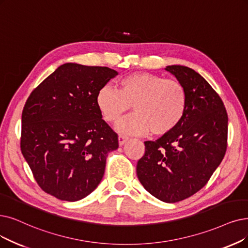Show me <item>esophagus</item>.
I'll return each instance as SVG.
<instances>
[{"mask_svg":"<svg viewBox=\"0 0 248 248\" xmlns=\"http://www.w3.org/2000/svg\"><path fill=\"white\" fill-rule=\"evenodd\" d=\"M118 140H119V145H123L128 140V137H126L124 135H119Z\"/></svg>","mask_w":248,"mask_h":248,"instance_id":"obj_1","label":"esophagus"}]
</instances>
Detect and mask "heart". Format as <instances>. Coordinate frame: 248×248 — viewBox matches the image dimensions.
Returning a JSON list of instances; mask_svg holds the SVG:
<instances>
[{"label":"heart","instance_id":"obj_1","mask_svg":"<svg viewBox=\"0 0 248 248\" xmlns=\"http://www.w3.org/2000/svg\"><path fill=\"white\" fill-rule=\"evenodd\" d=\"M95 105L108 123L118 121L133 106L134 114L116 126L120 133L155 136L172 132L180 124L187 108L183 85L173 79L150 72H136L122 77L118 90L104 86L97 92Z\"/></svg>","mask_w":248,"mask_h":248}]
</instances>
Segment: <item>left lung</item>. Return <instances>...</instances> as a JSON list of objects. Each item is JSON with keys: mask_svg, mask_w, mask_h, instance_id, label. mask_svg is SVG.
<instances>
[{"mask_svg": "<svg viewBox=\"0 0 248 248\" xmlns=\"http://www.w3.org/2000/svg\"><path fill=\"white\" fill-rule=\"evenodd\" d=\"M185 88L187 108L180 124L155 141H144L136 173L145 190L164 202L190 197L206 184L227 148L228 116L220 96L200 74L167 66Z\"/></svg>", "mask_w": 248, "mask_h": 248, "instance_id": "obj_1", "label": "left lung"}]
</instances>
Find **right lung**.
Segmentation results:
<instances>
[{
	"instance_id": "add662e5",
	"label": "right lung",
	"mask_w": 248,
	"mask_h": 248,
	"mask_svg": "<svg viewBox=\"0 0 248 248\" xmlns=\"http://www.w3.org/2000/svg\"><path fill=\"white\" fill-rule=\"evenodd\" d=\"M117 75L108 67L66 63L29 95L21 118V152L45 192L77 202L102 181L108 154L119 143L95 96Z\"/></svg>"
}]
</instances>
